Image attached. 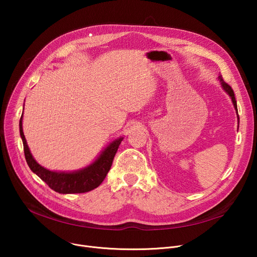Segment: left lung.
Segmentation results:
<instances>
[{
    "mask_svg": "<svg viewBox=\"0 0 257 257\" xmlns=\"http://www.w3.org/2000/svg\"><path fill=\"white\" fill-rule=\"evenodd\" d=\"M219 79H220V82H221V84H222V87H223V89L229 94V96H230V98H231V101H232V103H233V106H234V109L236 110V113H237V105H236V101H235V97H234V92H233V90H232V88L229 86L225 81L223 80V78H222V76H219ZM237 119H238V123H239V117H238V113H237Z\"/></svg>",
    "mask_w": 257,
    "mask_h": 257,
    "instance_id": "left-lung-1",
    "label": "left lung"
}]
</instances>
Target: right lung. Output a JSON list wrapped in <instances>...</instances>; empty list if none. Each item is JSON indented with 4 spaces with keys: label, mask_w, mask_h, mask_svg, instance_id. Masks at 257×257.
<instances>
[{
    "label": "right lung",
    "mask_w": 257,
    "mask_h": 257,
    "mask_svg": "<svg viewBox=\"0 0 257 257\" xmlns=\"http://www.w3.org/2000/svg\"><path fill=\"white\" fill-rule=\"evenodd\" d=\"M20 134L24 145L25 158L29 168L50 188L59 194H82L98 187L109 172L118 146L123 141V138L114 140L92 164L84 169L74 172H54L45 169L33 158L23 132V115L20 119Z\"/></svg>",
    "instance_id": "1"
}]
</instances>
